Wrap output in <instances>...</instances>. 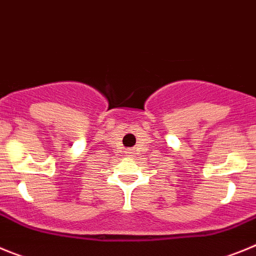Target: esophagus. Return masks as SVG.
Listing matches in <instances>:
<instances>
[{
    "label": "esophagus",
    "mask_w": 256,
    "mask_h": 256,
    "mask_svg": "<svg viewBox=\"0 0 256 256\" xmlns=\"http://www.w3.org/2000/svg\"><path fill=\"white\" fill-rule=\"evenodd\" d=\"M126 154H128V152H126Z\"/></svg>",
    "instance_id": "1"
}]
</instances>
